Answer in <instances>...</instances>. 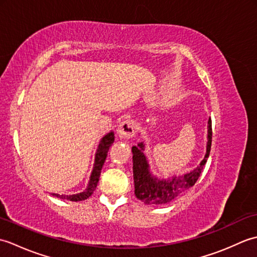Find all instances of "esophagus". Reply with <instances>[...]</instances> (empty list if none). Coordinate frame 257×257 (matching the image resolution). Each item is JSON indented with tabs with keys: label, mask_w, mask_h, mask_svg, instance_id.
<instances>
[{
	"label": "esophagus",
	"mask_w": 257,
	"mask_h": 257,
	"mask_svg": "<svg viewBox=\"0 0 257 257\" xmlns=\"http://www.w3.org/2000/svg\"><path fill=\"white\" fill-rule=\"evenodd\" d=\"M136 134V125L133 120H123L120 122L117 129V135L121 139H130L133 138Z\"/></svg>",
	"instance_id": "1"
}]
</instances>
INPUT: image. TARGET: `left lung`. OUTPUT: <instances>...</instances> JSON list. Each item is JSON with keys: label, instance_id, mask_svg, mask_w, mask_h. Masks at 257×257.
Wrapping results in <instances>:
<instances>
[{"label": "left lung", "instance_id": "1", "mask_svg": "<svg viewBox=\"0 0 257 257\" xmlns=\"http://www.w3.org/2000/svg\"><path fill=\"white\" fill-rule=\"evenodd\" d=\"M212 145V121L207 122V144L204 159L192 171L180 177H172V179L160 180L154 177L150 172L148 161L144 154L145 145L139 143L138 146L133 147V162H134V180L135 194L143 201L145 204L161 205L171 202L184 191L193 187L198 181L200 174L203 170L204 165L209 158Z\"/></svg>", "mask_w": 257, "mask_h": 257}]
</instances>
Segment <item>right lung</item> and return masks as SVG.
I'll list each match as a JSON object with an SVG mask.
<instances>
[{"label":"right lung","instance_id":"1","mask_svg":"<svg viewBox=\"0 0 257 257\" xmlns=\"http://www.w3.org/2000/svg\"><path fill=\"white\" fill-rule=\"evenodd\" d=\"M113 140H114L113 132H110L109 134H107L105 137L100 140L99 146H98V149L96 152V156H95L94 169H92L88 187H87V189L85 191H83V192H80V193H77V194H72V195H65V194L59 195L56 193H53V195L56 196V198H59V199L75 201V202L84 201L86 199H88L89 196L94 193V191L98 184V181H99L102 166H103V163H105V160H106L107 155H108V150H109V148H110V146L112 145Z\"/></svg>","mask_w":257,"mask_h":257}]
</instances>
